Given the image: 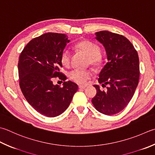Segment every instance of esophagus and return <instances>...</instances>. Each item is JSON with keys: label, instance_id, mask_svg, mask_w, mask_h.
Returning <instances> with one entry per match:
<instances>
[{"label": "esophagus", "instance_id": "34e87169", "mask_svg": "<svg viewBox=\"0 0 155 155\" xmlns=\"http://www.w3.org/2000/svg\"><path fill=\"white\" fill-rule=\"evenodd\" d=\"M78 87H79L81 89H84L87 87V86L86 85H79L78 86Z\"/></svg>", "mask_w": 155, "mask_h": 155}]
</instances>
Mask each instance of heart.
Returning <instances> with one entry per match:
<instances>
[{
  "label": "heart",
  "mask_w": 155,
  "mask_h": 155,
  "mask_svg": "<svg viewBox=\"0 0 155 155\" xmlns=\"http://www.w3.org/2000/svg\"><path fill=\"white\" fill-rule=\"evenodd\" d=\"M76 48L83 51L89 57V62L94 66H99L104 61V56L100 53V47L93 41L83 40L76 44ZM60 60L64 66H67L71 63V51L68 49L62 51ZM92 72L89 70L74 69L69 73V77L72 81L78 84H84L91 77Z\"/></svg>",
  "instance_id": "obj_1"
}]
</instances>
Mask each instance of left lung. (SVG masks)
Segmentation results:
<instances>
[{
    "label": "left lung",
    "instance_id": "obj_1",
    "mask_svg": "<svg viewBox=\"0 0 155 155\" xmlns=\"http://www.w3.org/2000/svg\"><path fill=\"white\" fill-rule=\"evenodd\" d=\"M95 39L102 44L107 54V62L100 72L98 81L107 91H101L98 84L92 99L94 107L100 113L114 115L125 108L132 99L138 86L140 68L136 50L128 39L108 31L96 32Z\"/></svg>",
    "mask_w": 155,
    "mask_h": 155
}]
</instances>
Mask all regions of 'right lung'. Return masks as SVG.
<instances>
[{
    "label": "right lung",
    "instance_id": "1",
    "mask_svg": "<svg viewBox=\"0 0 155 155\" xmlns=\"http://www.w3.org/2000/svg\"><path fill=\"white\" fill-rule=\"evenodd\" d=\"M69 42L65 34L44 33L30 41L20 54L18 70L21 90L29 105L45 116L62 114L78 90L77 84L71 81L64 82L62 87L52 81L56 77L66 79L59 67H62L60 56Z\"/></svg>",
    "mask_w": 155,
    "mask_h": 155
}]
</instances>
